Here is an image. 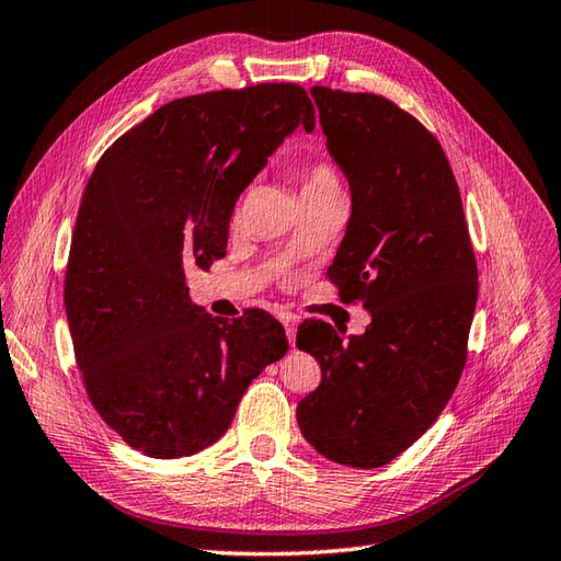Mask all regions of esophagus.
<instances>
[{
  "mask_svg": "<svg viewBox=\"0 0 561 561\" xmlns=\"http://www.w3.org/2000/svg\"><path fill=\"white\" fill-rule=\"evenodd\" d=\"M280 323L285 325V335H288V343L295 345V337H297V319L293 313H280Z\"/></svg>",
  "mask_w": 561,
  "mask_h": 561,
  "instance_id": "esophagus-1",
  "label": "esophagus"
}]
</instances>
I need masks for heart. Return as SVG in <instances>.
Listing matches in <instances>:
<instances>
[{
  "label": "heart",
  "mask_w": 561,
  "mask_h": 561,
  "mask_svg": "<svg viewBox=\"0 0 561 561\" xmlns=\"http://www.w3.org/2000/svg\"><path fill=\"white\" fill-rule=\"evenodd\" d=\"M337 190H340V178L331 163L325 161L311 163V167H307L302 175H299V193H302V197L337 193Z\"/></svg>",
  "instance_id": "heart-1"
}]
</instances>
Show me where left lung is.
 <instances>
[{
  "mask_svg": "<svg viewBox=\"0 0 561 561\" xmlns=\"http://www.w3.org/2000/svg\"><path fill=\"white\" fill-rule=\"evenodd\" d=\"M311 94L352 195L328 278L371 323L347 340L331 323L299 325L297 347L319 362L321 383L297 404V423L325 459L376 469L412 447L453 398L478 268L435 135L378 94L319 85Z\"/></svg>",
  "mask_w": 561,
  "mask_h": 561,
  "instance_id": "obj_1",
  "label": "left lung"
}]
</instances>
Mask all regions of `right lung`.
<instances>
[{
	"label": "right lung",
	"instance_id": "1",
	"mask_svg": "<svg viewBox=\"0 0 561 561\" xmlns=\"http://www.w3.org/2000/svg\"><path fill=\"white\" fill-rule=\"evenodd\" d=\"M297 126L317 121L293 83L195 94L121 135L90 175L66 266L68 328L92 407L147 457L216 443L242 392L288 352L262 309L233 323L204 313L185 266L226 256L240 193Z\"/></svg>",
	"mask_w": 561,
	"mask_h": 561
}]
</instances>
